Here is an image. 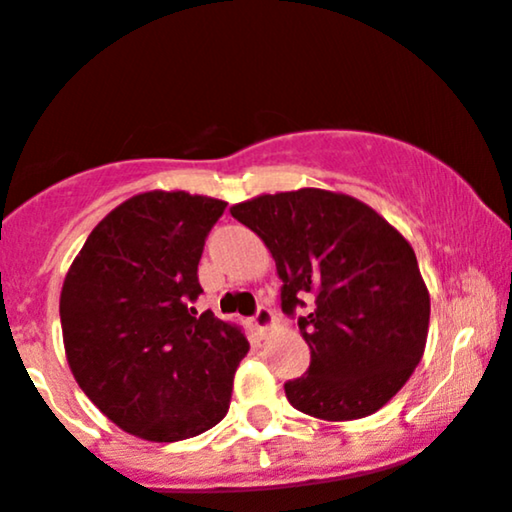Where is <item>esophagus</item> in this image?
Instances as JSON below:
<instances>
[{
    "label": "esophagus",
    "instance_id": "esophagus-1",
    "mask_svg": "<svg viewBox=\"0 0 512 512\" xmlns=\"http://www.w3.org/2000/svg\"><path fill=\"white\" fill-rule=\"evenodd\" d=\"M273 321H275V317H273L271 309H268V307H258L256 314H254V319H251V324H254V329H256L258 336H266V331L271 329Z\"/></svg>",
    "mask_w": 512,
    "mask_h": 512
}]
</instances>
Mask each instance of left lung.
Returning <instances> with one entry per match:
<instances>
[{
	"label": "left lung",
	"mask_w": 512,
	"mask_h": 512,
	"mask_svg": "<svg viewBox=\"0 0 512 512\" xmlns=\"http://www.w3.org/2000/svg\"><path fill=\"white\" fill-rule=\"evenodd\" d=\"M275 258L280 307L307 341V372L285 382L297 411L353 421L380 411L421 363L430 295L411 244L370 205L300 188L234 205Z\"/></svg>",
	"instance_id": "8db88e82"
}]
</instances>
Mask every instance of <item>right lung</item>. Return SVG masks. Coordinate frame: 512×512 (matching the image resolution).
<instances>
[{
	"label": "right lung",
	"instance_id": "1",
	"mask_svg": "<svg viewBox=\"0 0 512 512\" xmlns=\"http://www.w3.org/2000/svg\"><path fill=\"white\" fill-rule=\"evenodd\" d=\"M225 200L186 191L132 195L94 227L60 295L70 370L125 433L176 442L227 416L249 353L239 326L195 307L198 263Z\"/></svg>",
	"mask_w": 512,
	"mask_h": 512
}]
</instances>
